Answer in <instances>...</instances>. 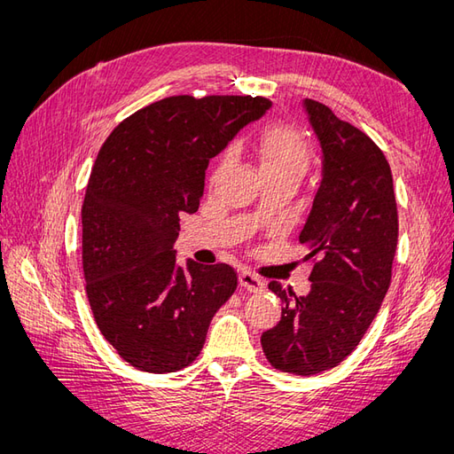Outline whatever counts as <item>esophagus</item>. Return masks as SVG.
Returning a JSON list of instances; mask_svg holds the SVG:
<instances>
[{"label":"esophagus","mask_w":454,"mask_h":454,"mask_svg":"<svg viewBox=\"0 0 454 454\" xmlns=\"http://www.w3.org/2000/svg\"><path fill=\"white\" fill-rule=\"evenodd\" d=\"M239 282H240V287H244V290L250 292V294L263 292V287H265L263 280H261V278L257 277V274H254V272H250V270H240Z\"/></svg>","instance_id":"34e87169"}]
</instances>
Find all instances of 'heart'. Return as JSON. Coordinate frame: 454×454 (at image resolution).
I'll list each match as a JSON object with an SVG mask.
<instances>
[{
	"label": "heart",
	"mask_w": 454,
	"mask_h": 454,
	"mask_svg": "<svg viewBox=\"0 0 454 454\" xmlns=\"http://www.w3.org/2000/svg\"><path fill=\"white\" fill-rule=\"evenodd\" d=\"M231 160V153L217 159L212 177L222 174ZM259 160L267 180H292L299 184L303 180L310 164V145L307 136L292 125L277 122L270 125L259 140Z\"/></svg>",
	"instance_id": "obj_1"
}]
</instances>
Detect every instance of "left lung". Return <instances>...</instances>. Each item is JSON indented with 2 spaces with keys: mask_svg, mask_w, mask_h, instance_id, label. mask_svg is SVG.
I'll return each instance as SVG.
<instances>
[{
  "mask_svg": "<svg viewBox=\"0 0 454 454\" xmlns=\"http://www.w3.org/2000/svg\"><path fill=\"white\" fill-rule=\"evenodd\" d=\"M324 153V177L299 242L310 250V292L272 280L282 318L261 335L269 364L294 375L339 365L358 347L392 280L397 206L390 164L365 132L305 100Z\"/></svg>",
  "mask_w": 454,
  "mask_h": 454,
  "instance_id": "1",
  "label": "left lung"
}]
</instances>
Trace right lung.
I'll return each instance as SVG.
<instances>
[{
    "instance_id": "obj_1",
    "label": "right lung",
    "mask_w": 454,
    "mask_h": 454,
    "mask_svg": "<svg viewBox=\"0 0 454 454\" xmlns=\"http://www.w3.org/2000/svg\"><path fill=\"white\" fill-rule=\"evenodd\" d=\"M263 96H170L121 121L102 144L81 208L83 277L104 339L147 373L193 364L214 314L235 294L227 263L176 267L180 215L199 210L204 170Z\"/></svg>"
}]
</instances>
